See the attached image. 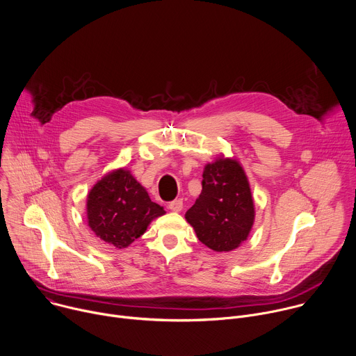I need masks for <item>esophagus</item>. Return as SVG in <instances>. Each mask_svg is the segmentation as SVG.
Segmentation results:
<instances>
[{"label": "esophagus", "instance_id": "esophagus-1", "mask_svg": "<svg viewBox=\"0 0 356 356\" xmlns=\"http://www.w3.org/2000/svg\"><path fill=\"white\" fill-rule=\"evenodd\" d=\"M168 209L172 210V211H181L184 209V203H182V199H175L172 202H170L168 204Z\"/></svg>", "mask_w": 356, "mask_h": 356}]
</instances>
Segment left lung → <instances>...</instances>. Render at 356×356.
Listing matches in <instances>:
<instances>
[{
	"label": "left lung",
	"instance_id": "8db88e82",
	"mask_svg": "<svg viewBox=\"0 0 356 356\" xmlns=\"http://www.w3.org/2000/svg\"><path fill=\"white\" fill-rule=\"evenodd\" d=\"M202 192L185 213L199 241L218 252H229L247 240L255 218L247 175L234 159L204 165Z\"/></svg>",
	"mask_w": 356,
	"mask_h": 356
}]
</instances>
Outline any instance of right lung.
I'll return each instance as SVG.
<instances>
[{
    "instance_id": "obj_1",
    "label": "right lung",
    "mask_w": 356,
    "mask_h": 356,
    "mask_svg": "<svg viewBox=\"0 0 356 356\" xmlns=\"http://www.w3.org/2000/svg\"><path fill=\"white\" fill-rule=\"evenodd\" d=\"M164 213V207L152 202L147 191L126 168L106 174L87 196L88 226L116 248L129 247Z\"/></svg>"
}]
</instances>
